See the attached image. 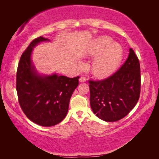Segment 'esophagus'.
<instances>
[{
  "instance_id": "1",
  "label": "esophagus",
  "mask_w": 159,
  "mask_h": 159,
  "mask_svg": "<svg viewBox=\"0 0 159 159\" xmlns=\"http://www.w3.org/2000/svg\"><path fill=\"white\" fill-rule=\"evenodd\" d=\"M86 81V78L84 76H81L79 79V82L80 83H84Z\"/></svg>"
}]
</instances>
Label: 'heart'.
<instances>
[{
	"instance_id": "1",
	"label": "heart",
	"mask_w": 159,
	"mask_h": 159,
	"mask_svg": "<svg viewBox=\"0 0 159 159\" xmlns=\"http://www.w3.org/2000/svg\"><path fill=\"white\" fill-rule=\"evenodd\" d=\"M112 39L102 36L93 42L88 50V55L96 57L92 66L93 74L103 79L114 73L123 57V50L118 43H112Z\"/></svg>"
}]
</instances>
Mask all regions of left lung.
I'll use <instances>...</instances> for the list:
<instances>
[{
  "label": "left lung",
  "instance_id": "obj_1",
  "mask_svg": "<svg viewBox=\"0 0 159 159\" xmlns=\"http://www.w3.org/2000/svg\"><path fill=\"white\" fill-rule=\"evenodd\" d=\"M128 57L111 76L102 80H89L90 102L97 116L107 122L119 120L127 116L140 95L139 61L130 48Z\"/></svg>",
  "mask_w": 159,
  "mask_h": 159
}]
</instances>
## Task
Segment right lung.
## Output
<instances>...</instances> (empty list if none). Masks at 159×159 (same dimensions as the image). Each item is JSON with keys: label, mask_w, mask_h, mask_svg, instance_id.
Returning a JSON list of instances; mask_svg holds the SVG:
<instances>
[{"label": "right lung", "mask_w": 159, "mask_h": 159, "mask_svg": "<svg viewBox=\"0 0 159 159\" xmlns=\"http://www.w3.org/2000/svg\"><path fill=\"white\" fill-rule=\"evenodd\" d=\"M49 39L40 36L22 53L17 71L19 103L29 120L36 124L49 127L60 123L67 114L69 101L79 85V76L68 78L54 74H39L31 61L34 48Z\"/></svg>", "instance_id": "add662e5"}]
</instances>
